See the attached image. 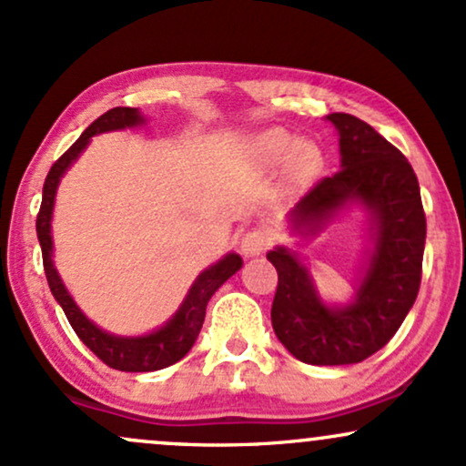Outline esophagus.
Here are the masks:
<instances>
[{
	"instance_id": "esophagus-1",
	"label": "esophagus",
	"mask_w": 466,
	"mask_h": 466,
	"mask_svg": "<svg viewBox=\"0 0 466 466\" xmlns=\"http://www.w3.org/2000/svg\"><path fill=\"white\" fill-rule=\"evenodd\" d=\"M267 245H269V237H267L263 229H249V232H245L243 238H240V251H243L248 258L263 254Z\"/></svg>"
}]
</instances>
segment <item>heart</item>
<instances>
[{
  "label": "heart",
  "instance_id": "obj_1",
  "mask_svg": "<svg viewBox=\"0 0 466 466\" xmlns=\"http://www.w3.org/2000/svg\"><path fill=\"white\" fill-rule=\"evenodd\" d=\"M251 155L263 166H278L282 162V173L296 186L309 184L322 170V148L307 137H293V133L280 127H271L256 133L251 140Z\"/></svg>",
  "mask_w": 466,
  "mask_h": 466
}]
</instances>
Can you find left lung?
I'll return each instance as SVG.
<instances>
[{"instance_id":"left-lung-1","label":"left lung","mask_w":466,"mask_h":466,"mask_svg":"<svg viewBox=\"0 0 466 466\" xmlns=\"http://www.w3.org/2000/svg\"><path fill=\"white\" fill-rule=\"evenodd\" d=\"M326 120L339 136V170L289 210V229L318 237L357 206L368 215L372 248L346 304L322 300L296 251L271 249L267 260L278 271L271 326L296 360L346 366L381 350L410 313L420 287L427 226L419 179L405 155L360 117L330 114Z\"/></svg>"}]
</instances>
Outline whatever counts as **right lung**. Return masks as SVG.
<instances>
[{
	"label": "right lung",
	"mask_w": 466,
	"mask_h": 466,
	"mask_svg": "<svg viewBox=\"0 0 466 466\" xmlns=\"http://www.w3.org/2000/svg\"><path fill=\"white\" fill-rule=\"evenodd\" d=\"M147 122V117L140 114V109H133V106H114L106 114H103L98 120H94L87 129L83 131V136L78 137L72 147L67 148L61 157L56 159L55 166L47 173L46 184H44V199H41V210L36 217V237H39L41 254H44V269L47 285H50L52 296L61 304L63 313L72 324L74 333L80 337L85 346L98 357L100 361H105L109 368L122 372H153L162 370V368L173 366L181 357H186V352L192 349V344L199 337V330L203 326V318H206V307L208 300L215 296V291L228 278H232L237 271L243 267V258L234 251L223 256L221 260H217L215 265H210L208 269H203L197 280L192 282V287L186 293L184 302L179 304L177 311L173 313V318L168 322H164L159 329L151 330L147 335H114L106 333L100 329L98 324H94L78 309V304L74 302V298L69 296V291L63 285L61 276H58L55 260V240H52V212H55V199H56V188L61 184L63 175L67 173L69 166H72L80 157V153L89 147L94 136L109 131H122V129H136Z\"/></svg>",
	"instance_id": "add662e5"
}]
</instances>
